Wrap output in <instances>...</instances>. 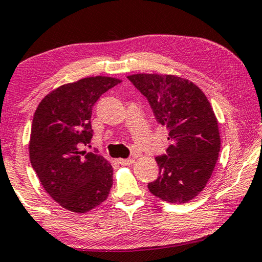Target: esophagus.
<instances>
[{"mask_svg": "<svg viewBox=\"0 0 262 262\" xmlns=\"http://www.w3.org/2000/svg\"><path fill=\"white\" fill-rule=\"evenodd\" d=\"M119 163L121 165H130L134 163V159H120Z\"/></svg>", "mask_w": 262, "mask_h": 262, "instance_id": "1", "label": "esophagus"}]
</instances>
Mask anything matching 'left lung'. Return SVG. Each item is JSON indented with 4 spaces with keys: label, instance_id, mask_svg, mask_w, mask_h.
Wrapping results in <instances>:
<instances>
[{
    "label": "left lung",
    "instance_id": "left-lung-1",
    "mask_svg": "<svg viewBox=\"0 0 262 262\" xmlns=\"http://www.w3.org/2000/svg\"><path fill=\"white\" fill-rule=\"evenodd\" d=\"M144 97L156 121L169 130L167 154L156 157L160 176L148 184L155 197L186 203L205 188L221 150L218 121L197 85L172 74L128 76Z\"/></svg>",
    "mask_w": 262,
    "mask_h": 262
}]
</instances>
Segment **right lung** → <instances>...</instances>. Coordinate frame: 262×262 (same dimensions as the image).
Masks as SVG:
<instances>
[{
	"mask_svg": "<svg viewBox=\"0 0 262 262\" xmlns=\"http://www.w3.org/2000/svg\"><path fill=\"white\" fill-rule=\"evenodd\" d=\"M121 82L112 77H89L53 90L39 102L32 120L29 155L45 191L76 213L100 205L113 185V168L95 151L80 150L93 136L95 102Z\"/></svg>",
	"mask_w": 262,
	"mask_h": 262,
	"instance_id": "1",
	"label": "right lung"
}]
</instances>
